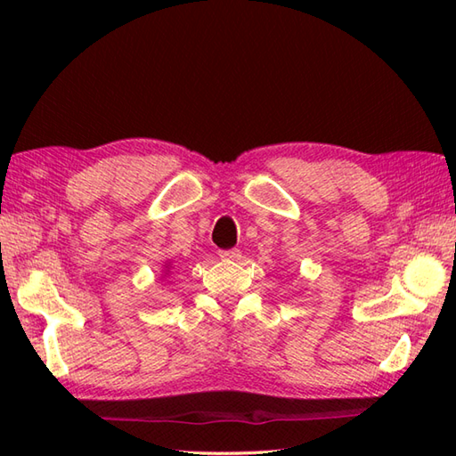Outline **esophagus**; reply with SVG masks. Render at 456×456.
Here are the masks:
<instances>
[{
	"label": "esophagus",
	"instance_id": "34e87169",
	"mask_svg": "<svg viewBox=\"0 0 456 456\" xmlns=\"http://www.w3.org/2000/svg\"><path fill=\"white\" fill-rule=\"evenodd\" d=\"M219 256L223 260H237L240 256L239 248H229V250H219Z\"/></svg>",
	"mask_w": 456,
	"mask_h": 456
}]
</instances>
